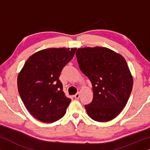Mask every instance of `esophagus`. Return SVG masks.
I'll return each mask as SVG.
<instances>
[{"mask_svg": "<svg viewBox=\"0 0 150 150\" xmlns=\"http://www.w3.org/2000/svg\"><path fill=\"white\" fill-rule=\"evenodd\" d=\"M74 98H76V99H79V98H80V93H79V92L76 94V95L74 96Z\"/></svg>", "mask_w": 150, "mask_h": 150, "instance_id": "obj_1", "label": "esophagus"}]
</instances>
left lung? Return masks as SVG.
Wrapping results in <instances>:
<instances>
[{
    "mask_svg": "<svg viewBox=\"0 0 150 150\" xmlns=\"http://www.w3.org/2000/svg\"><path fill=\"white\" fill-rule=\"evenodd\" d=\"M79 67L92 84L93 98L85 105L92 120L108 122L116 117L126 106L133 79L122 55L104 47L79 48L76 52Z\"/></svg>",
    "mask_w": 150,
    "mask_h": 150,
    "instance_id": "left-lung-1",
    "label": "left lung"
}]
</instances>
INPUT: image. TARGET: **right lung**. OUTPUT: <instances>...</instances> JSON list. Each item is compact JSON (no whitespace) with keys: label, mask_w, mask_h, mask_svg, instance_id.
<instances>
[{"label":"right lung","mask_w":150,"mask_h":150,"mask_svg":"<svg viewBox=\"0 0 150 150\" xmlns=\"http://www.w3.org/2000/svg\"><path fill=\"white\" fill-rule=\"evenodd\" d=\"M76 48H48L31 55L18 76L20 98L37 120L52 123L66 112L71 99L65 96L61 72L74 56Z\"/></svg>","instance_id":"add662e5"}]
</instances>
